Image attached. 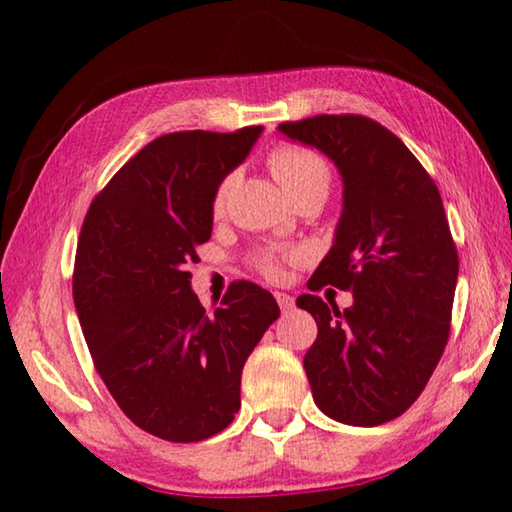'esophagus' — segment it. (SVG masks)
I'll return each instance as SVG.
<instances>
[{
	"label": "esophagus",
	"mask_w": 512,
	"mask_h": 512,
	"mask_svg": "<svg viewBox=\"0 0 512 512\" xmlns=\"http://www.w3.org/2000/svg\"><path fill=\"white\" fill-rule=\"evenodd\" d=\"M275 300H277V305H280V309L284 311V314H289V311L293 309V305H296V302H293V298L289 296V293H275Z\"/></svg>",
	"instance_id": "1"
}]
</instances>
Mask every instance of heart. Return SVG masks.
<instances>
[{
	"label": "heart",
	"instance_id": "heart-1",
	"mask_svg": "<svg viewBox=\"0 0 512 512\" xmlns=\"http://www.w3.org/2000/svg\"><path fill=\"white\" fill-rule=\"evenodd\" d=\"M268 167H271L275 180L282 185V189L289 196L311 185L327 187L329 183V169L325 160L320 158L318 153L309 149H300V146H280V149H275L271 155H268ZM232 183H235V176H225L219 183V187H216L214 198H212L214 212L223 210L225 201H228ZM300 257H302L300 250H293V253L284 255V259L275 255H264L259 259V268H262V273L266 277H271V280H280L282 262H287V259L289 262H296Z\"/></svg>",
	"mask_w": 512,
	"mask_h": 512
}]
</instances>
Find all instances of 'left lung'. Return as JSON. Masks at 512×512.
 <instances>
[{
  "mask_svg": "<svg viewBox=\"0 0 512 512\" xmlns=\"http://www.w3.org/2000/svg\"><path fill=\"white\" fill-rule=\"evenodd\" d=\"M277 131L334 162L343 210L309 289H350L339 311L296 300L318 325L305 354L318 409L377 427L418 400L449 336L458 255L438 187L400 137L361 115H318Z\"/></svg>",
  "mask_w": 512,
  "mask_h": 512,
  "instance_id": "8db88e82",
  "label": "left lung"
}]
</instances>
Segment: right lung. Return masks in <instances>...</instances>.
<instances>
[{
    "label": "right lung",
    "instance_id": "1",
    "mask_svg": "<svg viewBox=\"0 0 512 512\" xmlns=\"http://www.w3.org/2000/svg\"><path fill=\"white\" fill-rule=\"evenodd\" d=\"M262 131L158 137L83 221L74 305L94 368L137 427L171 443H198L235 420L244 363L280 316L271 293L246 280L207 314L187 271L212 237L216 187Z\"/></svg>",
    "mask_w": 512,
    "mask_h": 512
}]
</instances>
